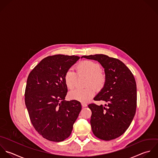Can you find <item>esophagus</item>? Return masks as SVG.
Listing matches in <instances>:
<instances>
[{
	"label": "esophagus",
	"instance_id": "esophagus-1",
	"mask_svg": "<svg viewBox=\"0 0 158 158\" xmlns=\"http://www.w3.org/2000/svg\"><path fill=\"white\" fill-rule=\"evenodd\" d=\"M81 105H82V106L83 107H86V106H87V104L85 103H82Z\"/></svg>",
	"mask_w": 158,
	"mask_h": 158
}]
</instances>
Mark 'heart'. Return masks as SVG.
Here are the masks:
<instances>
[{
  "instance_id": "b5f03b06",
  "label": "heart",
  "mask_w": 158,
  "mask_h": 158,
  "mask_svg": "<svg viewBox=\"0 0 158 158\" xmlns=\"http://www.w3.org/2000/svg\"><path fill=\"white\" fill-rule=\"evenodd\" d=\"M76 70L79 76L85 74L89 76L87 85H93L97 89L103 87L106 81V75L101 70L98 63L91 60H84L77 65ZM64 81L66 87L73 89L77 84V75L73 69H69L64 74ZM95 89L90 86L85 89L77 88L69 92V96L71 99L86 103L95 95Z\"/></svg>"
}]
</instances>
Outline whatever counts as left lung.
I'll return each mask as SVG.
<instances>
[{
    "label": "left lung",
    "mask_w": 158,
    "mask_h": 158,
    "mask_svg": "<svg viewBox=\"0 0 158 158\" xmlns=\"http://www.w3.org/2000/svg\"><path fill=\"white\" fill-rule=\"evenodd\" d=\"M98 61L105 69L103 88L94 98L107 104L88 105L92 111L90 125L94 134L106 141L123 135L130 126L136 112L137 85L134 76L118 59L103 54L82 56Z\"/></svg>",
    "instance_id": "1"
}]
</instances>
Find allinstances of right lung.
Masks as SVG:
<instances>
[{
    "label": "right lung",
    "instance_id": "1",
    "mask_svg": "<svg viewBox=\"0 0 158 158\" xmlns=\"http://www.w3.org/2000/svg\"><path fill=\"white\" fill-rule=\"evenodd\" d=\"M80 58L55 55L44 58L29 73L24 100L31 123L44 139L62 142L71 134L82 106L77 100L66 101V72Z\"/></svg>",
    "mask_w": 158,
    "mask_h": 158
}]
</instances>
